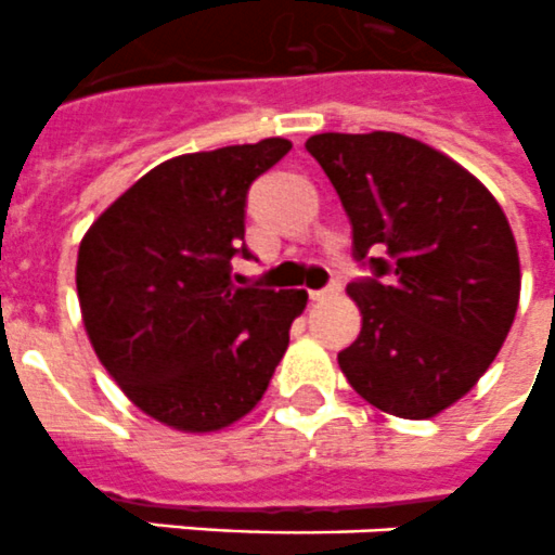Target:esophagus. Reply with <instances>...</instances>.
Wrapping results in <instances>:
<instances>
[{
  "instance_id": "1",
  "label": "esophagus",
  "mask_w": 555,
  "mask_h": 555,
  "mask_svg": "<svg viewBox=\"0 0 555 555\" xmlns=\"http://www.w3.org/2000/svg\"><path fill=\"white\" fill-rule=\"evenodd\" d=\"M333 293H338V285H330L324 287V291H310V299L321 301V299H327V296H333Z\"/></svg>"
}]
</instances>
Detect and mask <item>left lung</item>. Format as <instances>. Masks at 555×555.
Returning <instances> with one entry per match:
<instances>
[{
    "instance_id": "1",
    "label": "left lung",
    "mask_w": 555,
    "mask_h": 555,
    "mask_svg": "<svg viewBox=\"0 0 555 555\" xmlns=\"http://www.w3.org/2000/svg\"><path fill=\"white\" fill-rule=\"evenodd\" d=\"M305 146L372 268L347 285L361 333L338 366L380 412L435 417L472 392L514 324L522 282L505 211L472 171L406 134L324 132Z\"/></svg>"
}]
</instances>
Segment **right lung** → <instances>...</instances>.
Masks as SVG:
<instances>
[{"mask_svg": "<svg viewBox=\"0 0 555 555\" xmlns=\"http://www.w3.org/2000/svg\"><path fill=\"white\" fill-rule=\"evenodd\" d=\"M285 138L160 163L90 225L76 285L98 361L134 406L177 431H217L262 400L307 291L242 287L256 177Z\"/></svg>", "mask_w": 555, "mask_h": 555, "instance_id": "obj_1", "label": "right lung"}]
</instances>
